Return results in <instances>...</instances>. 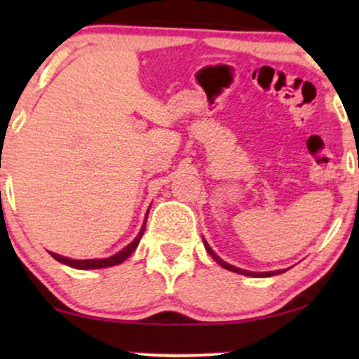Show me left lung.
Returning a JSON list of instances; mask_svg holds the SVG:
<instances>
[{
    "mask_svg": "<svg viewBox=\"0 0 359 359\" xmlns=\"http://www.w3.org/2000/svg\"><path fill=\"white\" fill-rule=\"evenodd\" d=\"M203 242H204V247H205V250H208V253L210 255V257H212L215 262H217L220 266L222 268H225V269H229V271H233V273H238V274H245V276H252V278H269V276H276V274H281V273H284L286 271V269H276V271H264V273H255V271H247V269H242V268H237V266H233V264H229V263H225L222 258L220 257H217V253L214 252L212 248H210V245L205 242V240L203 238Z\"/></svg>",
    "mask_w": 359,
    "mask_h": 359,
    "instance_id": "left-lung-1",
    "label": "left lung"
}]
</instances>
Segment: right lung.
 Wrapping results in <instances>:
<instances>
[{
	"mask_svg": "<svg viewBox=\"0 0 359 359\" xmlns=\"http://www.w3.org/2000/svg\"><path fill=\"white\" fill-rule=\"evenodd\" d=\"M147 217H149V212L145 214V220H144V225H142L140 232L137 233V237L132 240V242L127 245L121 250V252H117L116 255H112L109 258H95V259H73V258H68V257H62V255H57L53 252H48L52 255V258H55L57 262H60L63 264H67V266L70 268H75V269H101V268H109V266H116V264H121L124 259H127L132 255V252L139 247V242L142 238V235L145 232V225H147Z\"/></svg>",
	"mask_w": 359,
	"mask_h": 359,
	"instance_id": "1",
	"label": "right lung"
}]
</instances>
